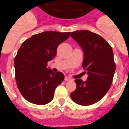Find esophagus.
Wrapping results in <instances>:
<instances>
[{
	"label": "esophagus",
	"mask_w": 129,
	"mask_h": 129,
	"mask_svg": "<svg viewBox=\"0 0 129 129\" xmlns=\"http://www.w3.org/2000/svg\"><path fill=\"white\" fill-rule=\"evenodd\" d=\"M64 80H66V81H70V80H71L72 79L70 78H69V77H68V76H65Z\"/></svg>",
	"instance_id": "obj_1"
}]
</instances>
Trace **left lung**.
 <instances>
[{"mask_svg": "<svg viewBox=\"0 0 129 129\" xmlns=\"http://www.w3.org/2000/svg\"><path fill=\"white\" fill-rule=\"evenodd\" d=\"M71 37L82 49V67L88 75L85 82L75 80L76 89L71 98L80 105H91L101 100L112 84L116 70L113 51L100 35L88 30L72 32Z\"/></svg>", "mask_w": 129, "mask_h": 129, "instance_id": "left-lung-1", "label": "left lung"}]
</instances>
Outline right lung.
<instances>
[{"label": "right lung", "mask_w": 129, "mask_h": 129, "mask_svg": "<svg viewBox=\"0 0 129 129\" xmlns=\"http://www.w3.org/2000/svg\"><path fill=\"white\" fill-rule=\"evenodd\" d=\"M70 35V32L45 31L33 35L20 47L14 61L15 79L21 94L29 102L43 105L52 100L64 75L47 68V62L54 58L59 45Z\"/></svg>", "instance_id": "1"}]
</instances>
